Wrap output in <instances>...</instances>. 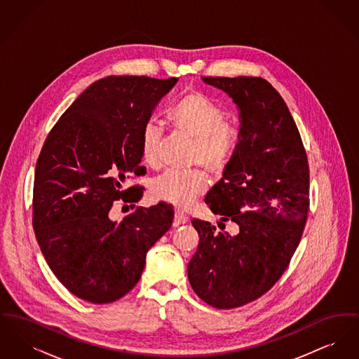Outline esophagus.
<instances>
[{
  "label": "esophagus",
  "instance_id": "1",
  "mask_svg": "<svg viewBox=\"0 0 359 359\" xmlns=\"http://www.w3.org/2000/svg\"><path fill=\"white\" fill-rule=\"evenodd\" d=\"M187 222V215H186L183 211H180V210H176V211H175V218H173V226H175V227H177V226H180V224H184V223Z\"/></svg>",
  "mask_w": 359,
  "mask_h": 359
}]
</instances>
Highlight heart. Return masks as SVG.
Instances as JSON below:
<instances>
[{
  "label": "heart",
  "mask_w": 359,
  "mask_h": 359,
  "mask_svg": "<svg viewBox=\"0 0 359 359\" xmlns=\"http://www.w3.org/2000/svg\"><path fill=\"white\" fill-rule=\"evenodd\" d=\"M168 121L179 133L192 140L189 163L203 165L221 175L230 165L238 148V128L224 120L222 106L203 91L192 90L182 95L168 111ZM161 135L154 123H147L140 136V154L149 168L160 167ZM208 177L202 170L165 172L151 184L154 199L182 208L194 205L205 194Z\"/></svg>",
  "instance_id": "1"
}]
</instances>
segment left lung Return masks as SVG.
I'll list each match as a JSON object with an SVG mask.
<instances>
[{
    "mask_svg": "<svg viewBox=\"0 0 359 359\" xmlns=\"http://www.w3.org/2000/svg\"><path fill=\"white\" fill-rule=\"evenodd\" d=\"M238 106L239 144L222 179L205 202L237 223L238 233L217 231L194 218L199 245L188 264L195 293L211 307H241L273 287L290 265L309 208L307 154L287 103L257 76H203Z\"/></svg>",
    "mask_w": 359,
    "mask_h": 359,
    "instance_id": "obj_1",
    "label": "left lung"
}]
</instances>
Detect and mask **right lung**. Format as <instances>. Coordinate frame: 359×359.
Wrapping results in <instances>:
<instances>
[{
	"label": "right lung",
	"mask_w": 359,
	"mask_h": 359,
	"mask_svg": "<svg viewBox=\"0 0 359 359\" xmlns=\"http://www.w3.org/2000/svg\"><path fill=\"white\" fill-rule=\"evenodd\" d=\"M177 78L107 76L88 86L55 123L36 163L34 234L53 274L79 299L106 304L140 280L145 257L171 227L161 202L137 207L121 222L113 202H138L142 187L123 189L129 175H145L140 136L154 106Z\"/></svg>",
	"instance_id": "add662e5"
}]
</instances>
